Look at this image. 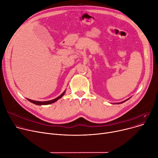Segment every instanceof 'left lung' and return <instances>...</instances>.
I'll use <instances>...</instances> for the list:
<instances>
[{
  "label": "left lung",
  "instance_id": "obj_1",
  "mask_svg": "<svg viewBox=\"0 0 158 158\" xmlns=\"http://www.w3.org/2000/svg\"><path fill=\"white\" fill-rule=\"evenodd\" d=\"M125 101H123V102H122L121 103H123V102H125ZM118 104H120V103H118Z\"/></svg>",
  "mask_w": 158,
  "mask_h": 158
}]
</instances>
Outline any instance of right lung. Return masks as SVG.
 <instances>
[{"mask_svg": "<svg viewBox=\"0 0 158 158\" xmlns=\"http://www.w3.org/2000/svg\"><path fill=\"white\" fill-rule=\"evenodd\" d=\"M65 92H64L61 95H60L58 97L53 99V100H51V101H45V102H40V101H32L31 100V99H28V101H30L31 102L35 104H36V105H47V104H52V103H54L56 101H57L58 99L61 98L64 94Z\"/></svg>", "mask_w": 158, "mask_h": 158, "instance_id": "right-lung-1", "label": "right lung"}]
</instances>
